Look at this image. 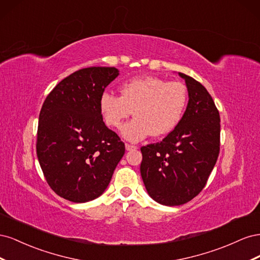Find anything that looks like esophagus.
<instances>
[{"label": "esophagus", "instance_id": "obj_1", "mask_svg": "<svg viewBox=\"0 0 260 260\" xmlns=\"http://www.w3.org/2000/svg\"><path fill=\"white\" fill-rule=\"evenodd\" d=\"M124 147H125V149H127V151H132V149L137 148L135 145H131V144H128V143H125Z\"/></svg>", "mask_w": 260, "mask_h": 260}]
</instances>
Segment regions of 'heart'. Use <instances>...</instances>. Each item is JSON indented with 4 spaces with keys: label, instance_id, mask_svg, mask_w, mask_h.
<instances>
[{
    "label": "heart",
    "instance_id": "obj_1",
    "mask_svg": "<svg viewBox=\"0 0 260 260\" xmlns=\"http://www.w3.org/2000/svg\"><path fill=\"white\" fill-rule=\"evenodd\" d=\"M121 96L111 92L100 96V112L107 125L119 128L132 115L120 132L129 142H140L146 137L166 136L174 131L184 115L187 91L180 82H167L147 76L136 78L120 86Z\"/></svg>",
    "mask_w": 260,
    "mask_h": 260
}]
</instances>
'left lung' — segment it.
Masks as SVG:
<instances>
[{
  "mask_svg": "<svg viewBox=\"0 0 260 260\" xmlns=\"http://www.w3.org/2000/svg\"><path fill=\"white\" fill-rule=\"evenodd\" d=\"M184 79L187 106L177 128L161 142L141 147V176L151 198L166 206L190 202L205 186L220 149V116L205 86Z\"/></svg>",
  "mask_w": 260,
  "mask_h": 260,
  "instance_id": "obj_1",
  "label": "left lung"
}]
</instances>
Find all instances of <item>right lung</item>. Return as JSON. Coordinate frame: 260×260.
<instances>
[{"instance_id":"right-lung-1","label":"right lung","mask_w":260,"mask_h":260,"mask_svg":"<svg viewBox=\"0 0 260 260\" xmlns=\"http://www.w3.org/2000/svg\"><path fill=\"white\" fill-rule=\"evenodd\" d=\"M119 76L115 67H89L66 77L45 99L37 155L52 190L74 203L98 199L111 182L124 144L100 112V96Z\"/></svg>"}]
</instances>
